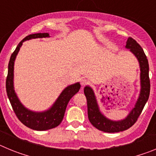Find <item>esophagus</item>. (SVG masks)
Segmentation results:
<instances>
[{"label":"esophagus","mask_w":156,"mask_h":156,"mask_svg":"<svg viewBox=\"0 0 156 156\" xmlns=\"http://www.w3.org/2000/svg\"><path fill=\"white\" fill-rule=\"evenodd\" d=\"M80 83H81V86L84 87V86H86V85H87L88 81L86 79H82L80 80Z\"/></svg>","instance_id":"esophagus-1"}]
</instances>
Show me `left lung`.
Instances as JSON below:
<instances>
[{
  "mask_svg": "<svg viewBox=\"0 0 156 156\" xmlns=\"http://www.w3.org/2000/svg\"><path fill=\"white\" fill-rule=\"evenodd\" d=\"M126 48L130 49V51L133 52V55L138 59L140 68V85H141L138 100L135 105L134 108L129 112V115L126 119L121 121H112L106 119L99 111L94 94L91 88L90 87H86L84 88V94L87 101L88 119L94 127L98 129L99 130L107 133L123 131L131 127L137 122L149 97L150 80L148 75L149 66L145 54L140 45L132 37L128 38Z\"/></svg>",
  "mask_w": 156,
  "mask_h": 156,
  "instance_id": "obj_1",
  "label": "left lung"
}]
</instances>
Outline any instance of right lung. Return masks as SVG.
<instances>
[{
	"instance_id": "obj_1",
	"label": "right lung",
	"mask_w": 156,
	"mask_h": 156,
	"mask_svg": "<svg viewBox=\"0 0 156 156\" xmlns=\"http://www.w3.org/2000/svg\"><path fill=\"white\" fill-rule=\"evenodd\" d=\"M48 37L49 34L48 33L30 34L26 37L18 44L16 50L12 54L10 61L8 63V76L6 79V91L13 111L15 112L16 116L22 123H23L27 127L35 130H46L58 126L62 121L66 106L68 105L69 101L75 94L79 91L80 88V84L79 83L67 87L62 92L51 108L44 112H34L30 111L20 103L13 87L14 62L16 55L25 41L30 40L32 38H42V37Z\"/></svg>"
}]
</instances>
